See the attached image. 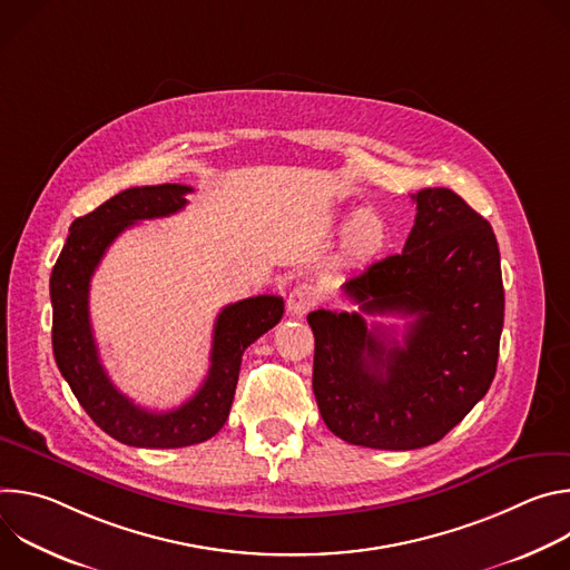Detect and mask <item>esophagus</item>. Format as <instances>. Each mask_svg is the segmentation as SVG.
Returning a JSON list of instances; mask_svg holds the SVG:
<instances>
[{"label":"esophagus","mask_w":570,"mask_h":570,"mask_svg":"<svg viewBox=\"0 0 570 570\" xmlns=\"http://www.w3.org/2000/svg\"><path fill=\"white\" fill-rule=\"evenodd\" d=\"M317 299H320V297H317L315 286L302 282V284H297V286L291 291V295H288V311H291L293 315H304V313H308V311L317 304Z\"/></svg>","instance_id":"1"}]
</instances>
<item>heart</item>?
Segmentation results:
<instances>
[{"instance_id":"obj_1","label":"heart","mask_w":570,"mask_h":570,"mask_svg":"<svg viewBox=\"0 0 570 570\" xmlns=\"http://www.w3.org/2000/svg\"><path fill=\"white\" fill-rule=\"evenodd\" d=\"M385 246V225L374 214H354L350 218L347 250L356 259L374 257Z\"/></svg>"}]
</instances>
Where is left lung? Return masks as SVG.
<instances>
[{"instance_id": "left-lung-1", "label": "left lung", "mask_w": 570, "mask_h": 570, "mask_svg": "<svg viewBox=\"0 0 570 570\" xmlns=\"http://www.w3.org/2000/svg\"><path fill=\"white\" fill-rule=\"evenodd\" d=\"M403 253L343 291L367 315L413 317L401 343L361 313L311 311L313 394L334 435L411 451L440 442L490 390L505 315L492 225L451 189H422Z\"/></svg>"}]
</instances>
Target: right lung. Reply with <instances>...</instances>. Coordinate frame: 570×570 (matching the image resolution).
<instances>
[{
	"label": "right lung",
	"mask_w": 570,
	"mask_h": 570,
	"mask_svg": "<svg viewBox=\"0 0 570 570\" xmlns=\"http://www.w3.org/2000/svg\"><path fill=\"white\" fill-rule=\"evenodd\" d=\"M187 185L132 187L71 223L51 271L53 356L73 396L110 438L139 449H180L214 438L227 422L240 356L284 315V299L257 295L227 304L214 324L212 365L180 409L155 413L132 403L101 365L90 322V282L110 243L137 220L171 216L187 205Z\"/></svg>",
	"instance_id": "right-lung-1"
}]
</instances>
